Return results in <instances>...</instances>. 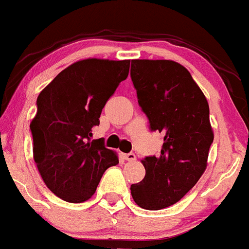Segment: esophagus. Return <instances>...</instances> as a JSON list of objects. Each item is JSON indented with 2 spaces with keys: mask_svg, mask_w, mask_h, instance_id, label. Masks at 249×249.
Instances as JSON below:
<instances>
[{
  "mask_svg": "<svg viewBox=\"0 0 249 249\" xmlns=\"http://www.w3.org/2000/svg\"><path fill=\"white\" fill-rule=\"evenodd\" d=\"M123 158L124 160H126V161H130V162H133L136 160V155L133 153H129V154H123Z\"/></svg>",
  "mask_w": 249,
  "mask_h": 249,
  "instance_id": "34e87169",
  "label": "esophagus"
}]
</instances>
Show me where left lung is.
Wrapping results in <instances>:
<instances>
[{
	"label": "left lung",
	"mask_w": 249,
	"mask_h": 249,
	"mask_svg": "<svg viewBox=\"0 0 249 249\" xmlns=\"http://www.w3.org/2000/svg\"><path fill=\"white\" fill-rule=\"evenodd\" d=\"M130 75L151 131L163 135L161 154L142 160L144 179L130 190L138 206L160 210L181 199L205 172L213 142L209 104L174 61L132 59Z\"/></svg>",
	"instance_id": "left-lung-1"
}]
</instances>
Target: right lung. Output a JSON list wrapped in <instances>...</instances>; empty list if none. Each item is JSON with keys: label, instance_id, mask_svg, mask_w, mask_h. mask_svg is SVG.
Segmentation results:
<instances>
[{"label": "right lung", "instance_id": "1", "mask_svg": "<svg viewBox=\"0 0 249 249\" xmlns=\"http://www.w3.org/2000/svg\"><path fill=\"white\" fill-rule=\"evenodd\" d=\"M129 69V59H83L65 68L39 94L30 125L33 159L46 186L61 199L88 200L105 171L119 163L103 140L90 137Z\"/></svg>", "mask_w": 249, "mask_h": 249}]
</instances>
